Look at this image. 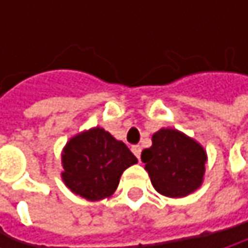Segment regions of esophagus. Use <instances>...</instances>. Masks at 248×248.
<instances>
[{"label": "esophagus", "mask_w": 248, "mask_h": 248, "mask_svg": "<svg viewBox=\"0 0 248 248\" xmlns=\"http://www.w3.org/2000/svg\"><path fill=\"white\" fill-rule=\"evenodd\" d=\"M130 149H132L133 155H135V156H136V158L139 159V158H140V151H142V148H140L139 145H133V146H132Z\"/></svg>", "instance_id": "esophagus-1"}]
</instances>
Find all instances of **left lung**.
<instances>
[{
    "label": "left lung",
    "instance_id": "obj_1",
    "mask_svg": "<svg viewBox=\"0 0 248 248\" xmlns=\"http://www.w3.org/2000/svg\"><path fill=\"white\" fill-rule=\"evenodd\" d=\"M154 188L170 198H182L202 185L207 152L194 138L162 127L152 135V146L140 155Z\"/></svg>",
    "mask_w": 248,
    "mask_h": 248
}]
</instances>
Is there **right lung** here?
Listing matches in <instances>:
<instances>
[{"instance_id": "right-lung-1", "label": "right lung", "mask_w": 248, "mask_h": 248, "mask_svg": "<svg viewBox=\"0 0 248 248\" xmlns=\"http://www.w3.org/2000/svg\"><path fill=\"white\" fill-rule=\"evenodd\" d=\"M136 162L122 140L96 126L67 140L62 152V179L76 195L100 201L116 191L124 170Z\"/></svg>"}]
</instances>
